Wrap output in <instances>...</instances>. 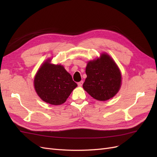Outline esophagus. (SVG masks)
I'll list each match as a JSON object with an SVG mask.
<instances>
[{
	"mask_svg": "<svg viewBox=\"0 0 157 157\" xmlns=\"http://www.w3.org/2000/svg\"><path fill=\"white\" fill-rule=\"evenodd\" d=\"M83 80H81V81H80V82H78V86H82V84H83Z\"/></svg>",
	"mask_w": 157,
	"mask_h": 157,
	"instance_id": "1",
	"label": "esophagus"
}]
</instances>
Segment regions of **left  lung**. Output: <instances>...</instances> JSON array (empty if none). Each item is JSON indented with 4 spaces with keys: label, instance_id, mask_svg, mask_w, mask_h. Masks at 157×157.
I'll return each instance as SVG.
<instances>
[{
    "label": "left lung",
    "instance_id": "obj_1",
    "mask_svg": "<svg viewBox=\"0 0 157 157\" xmlns=\"http://www.w3.org/2000/svg\"><path fill=\"white\" fill-rule=\"evenodd\" d=\"M86 73L87 77L83 88L97 100H108L119 91L122 82L120 69L106 53H102L98 59L89 61Z\"/></svg>",
    "mask_w": 157,
    "mask_h": 157
}]
</instances>
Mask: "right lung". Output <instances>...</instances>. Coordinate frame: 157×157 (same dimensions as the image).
<instances>
[{"label":"right lung","mask_w":157,"mask_h":157,"mask_svg":"<svg viewBox=\"0 0 157 157\" xmlns=\"http://www.w3.org/2000/svg\"><path fill=\"white\" fill-rule=\"evenodd\" d=\"M50 61L47 59L38 70L34 86L42 101L59 105L66 101L77 84L63 65L52 64Z\"/></svg>","instance_id":"1"}]
</instances>
